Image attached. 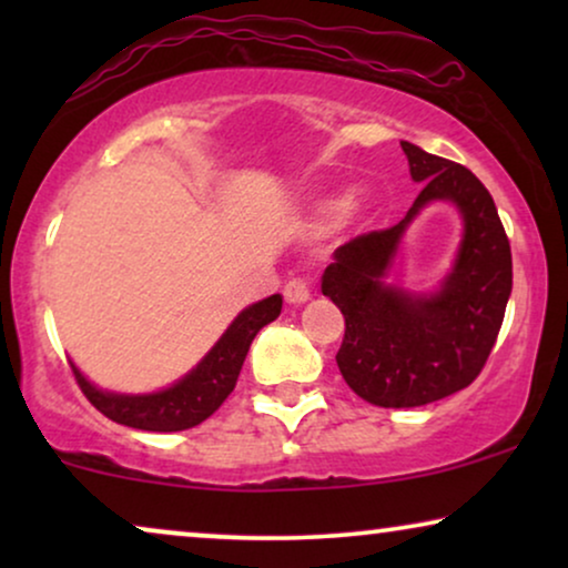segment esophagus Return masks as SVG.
I'll use <instances>...</instances> for the list:
<instances>
[{
    "label": "esophagus",
    "mask_w": 568,
    "mask_h": 568,
    "mask_svg": "<svg viewBox=\"0 0 568 568\" xmlns=\"http://www.w3.org/2000/svg\"><path fill=\"white\" fill-rule=\"evenodd\" d=\"M284 300L290 302V305H305V302H310L307 284L300 282V278H292V282L284 286Z\"/></svg>",
    "instance_id": "esophagus-1"
}]
</instances>
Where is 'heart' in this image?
I'll return each instance as SVG.
<instances>
[{
	"label": "heart",
	"instance_id": "obj_1",
	"mask_svg": "<svg viewBox=\"0 0 568 568\" xmlns=\"http://www.w3.org/2000/svg\"><path fill=\"white\" fill-rule=\"evenodd\" d=\"M367 209H369L367 191H364V189H352L344 199H341V204H338V201H333V199L317 201L315 214L321 216V220H328V216H333V214L338 212L341 216H344V220L356 222V220H362L364 214H367Z\"/></svg>",
	"mask_w": 568,
	"mask_h": 568
}]
</instances>
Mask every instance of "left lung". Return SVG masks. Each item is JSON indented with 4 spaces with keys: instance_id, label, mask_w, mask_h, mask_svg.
<instances>
[{
    "instance_id": "8db88e82",
    "label": "left lung",
    "mask_w": 568,
    "mask_h": 568,
    "mask_svg": "<svg viewBox=\"0 0 568 568\" xmlns=\"http://www.w3.org/2000/svg\"><path fill=\"white\" fill-rule=\"evenodd\" d=\"M414 183L408 214L390 230L333 253L323 294L346 317L336 362L372 406L414 408L468 387L491 354L511 294V251L486 185L468 168L400 142ZM432 203H453L464 232L448 274L432 291L397 284L409 224Z\"/></svg>"
}]
</instances>
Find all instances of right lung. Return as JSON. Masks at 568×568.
<instances>
[{"label":"right lung","mask_w":568,"mask_h":568,"mask_svg":"<svg viewBox=\"0 0 568 568\" xmlns=\"http://www.w3.org/2000/svg\"><path fill=\"white\" fill-rule=\"evenodd\" d=\"M282 313V294L253 302L240 310L227 331L216 338V344L201 356L196 367L185 372L173 385L160 387L152 393H115L103 390L82 375L72 364V372L82 393L100 414L115 424L131 426L142 432H183L201 422H206L224 398L235 390L237 375L263 325L274 323Z\"/></svg>","instance_id":"obj_1"}]
</instances>
